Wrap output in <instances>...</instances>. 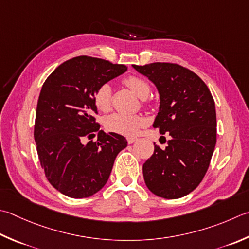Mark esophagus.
Listing matches in <instances>:
<instances>
[{
  "mask_svg": "<svg viewBox=\"0 0 249 249\" xmlns=\"http://www.w3.org/2000/svg\"><path fill=\"white\" fill-rule=\"evenodd\" d=\"M135 141H137V138H127V142H128L129 144L134 143Z\"/></svg>",
  "mask_w": 249,
  "mask_h": 249,
  "instance_id": "esophagus-1",
  "label": "esophagus"
}]
</instances>
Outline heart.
<instances>
[{
  "mask_svg": "<svg viewBox=\"0 0 249 249\" xmlns=\"http://www.w3.org/2000/svg\"><path fill=\"white\" fill-rule=\"evenodd\" d=\"M125 85L137 95L139 98H147L150 94L149 83L142 77L131 75L124 80ZM94 104L100 111H108L111 107V87L108 84L101 85L94 95ZM147 124V120L142 115H126L115 113L106 120V127L113 133L133 137L138 134L141 127Z\"/></svg>",
  "mask_w": 249,
  "mask_h": 249,
  "instance_id": "obj_1",
  "label": "heart"
}]
</instances>
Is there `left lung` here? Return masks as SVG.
<instances>
[{"mask_svg":"<svg viewBox=\"0 0 249 249\" xmlns=\"http://www.w3.org/2000/svg\"><path fill=\"white\" fill-rule=\"evenodd\" d=\"M133 68L159 91L153 127L172 137L165 150L155 145L152 157L143 164L144 182L160 197H182L198 186L211 163L217 135L215 101L201 77L176 63Z\"/></svg>","mask_w":249,"mask_h":249,"instance_id":"obj_1","label":"left lung"}]
</instances>
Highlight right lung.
<instances>
[{"label": "right lung", "mask_w": 249, "mask_h": 249, "mask_svg": "<svg viewBox=\"0 0 249 249\" xmlns=\"http://www.w3.org/2000/svg\"><path fill=\"white\" fill-rule=\"evenodd\" d=\"M127 68L79 56L61 63L44 82L38 97L34 140L41 166L52 186L73 198L94 196L105 187L125 137L100 130L96 142L84 138L99 130L94 95Z\"/></svg>", "instance_id": "right-lung-1"}]
</instances>
